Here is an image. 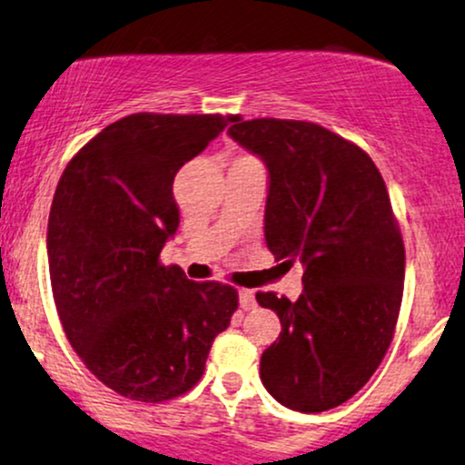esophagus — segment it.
<instances>
[{"label":"esophagus","instance_id":"1","mask_svg":"<svg viewBox=\"0 0 465 465\" xmlns=\"http://www.w3.org/2000/svg\"><path fill=\"white\" fill-rule=\"evenodd\" d=\"M238 297H240V308H242V311H253L255 308L253 291H249V288H240Z\"/></svg>","mask_w":465,"mask_h":465}]
</instances>
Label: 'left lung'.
Returning <instances> with one entry per match:
<instances>
[{
  "mask_svg": "<svg viewBox=\"0 0 465 465\" xmlns=\"http://www.w3.org/2000/svg\"><path fill=\"white\" fill-rule=\"evenodd\" d=\"M233 122L229 135L269 168L266 247L306 266L297 302L255 295L282 323L260 378L288 409H334L365 387L396 332L404 242L387 185L361 146L314 122Z\"/></svg>",
  "mask_w": 465,
  "mask_h": 465,
  "instance_id": "8db88e82",
  "label": "left lung"
}]
</instances>
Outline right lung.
<instances>
[{"label": "right lung", "instance_id": "obj_1", "mask_svg": "<svg viewBox=\"0 0 465 465\" xmlns=\"http://www.w3.org/2000/svg\"><path fill=\"white\" fill-rule=\"evenodd\" d=\"M236 115L133 114L74 154L47 223L52 292L67 341L120 396L163 402L205 371L238 291L159 260L179 227L174 174Z\"/></svg>", "mask_w": 465, "mask_h": 465}]
</instances>
